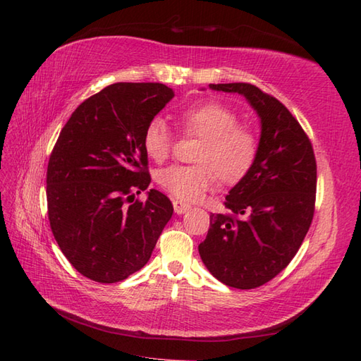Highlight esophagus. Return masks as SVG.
<instances>
[{
	"instance_id": "esophagus-1",
	"label": "esophagus",
	"mask_w": 361,
	"mask_h": 361,
	"mask_svg": "<svg viewBox=\"0 0 361 361\" xmlns=\"http://www.w3.org/2000/svg\"><path fill=\"white\" fill-rule=\"evenodd\" d=\"M190 209V206L188 203H183V202H178V200H173V211L178 214V216H181V214H185Z\"/></svg>"
}]
</instances>
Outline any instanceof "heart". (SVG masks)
I'll use <instances>...</instances> for the list:
<instances>
[{
	"label": "heart",
	"instance_id": "obj_1",
	"mask_svg": "<svg viewBox=\"0 0 361 361\" xmlns=\"http://www.w3.org/2000/svg\"><path fill=\"white\" fill-rule=\"evenodd\" d=\"M185 135L202 137L195 153L197 166H169L157 173V183L166 192L183 202H194L216 185L219 178L233 185L240 181L255 164L257 137L239 126V116L217 102L190 105L178 116ZM173 136L161 118H153L144 128L142 147L150 159L163 163L172 152Z\"/></svg>",
	"mask_w": 361,
	"mask_h": 361
}]
</instances>
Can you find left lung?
Returning <instances> with one entry per match:
<instances>
[{
    "label": "left lung",
    "instance_id": "obj_1",
    "mask_svg": "<svg viewBox=\"0 0 361 361\" xmlns=\"http://www.w3.org/2000/svg\"><path fill=\"white\" fill-rule=\"evenodd\" d=\"M209 88L243 96L260 121L255 164L226 195L231 214H211L198 245L214 278L250 290L279 274L301 247L315 208L317 161L307 135L278 99L250 83Z\"/></svg>",
    "mask_w": 361,
    "mask_h": 361
}]
</instances>
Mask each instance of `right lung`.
I'll list each match as a JSON object with an SVG mask.
<instances>
[{"label": "right lung", "mask_w": 361, "mask_h": 361, "mask_svg": "<svg viewBox=\"0 0 361 361\" xmlns=\"http://www.w3.org/2000/svg\"><path fill=\"white\" fill-rule=\"evenodd\" d=\"M164 83H113L74 110L51 153L46 198L52 234L85 278L114 283L149 262L173 214L150 189L145 126L172 101Z\"/></svg>", "instance_id": "1"}]
</instances>
